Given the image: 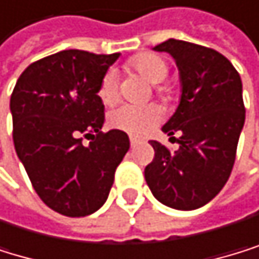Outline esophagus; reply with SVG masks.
Listing matches in <instances>:
<instances>
[{
    "label": "esophagus",
    "mask_w": 259,
    "mask_h": 259,
    "mask_svg": "<svg viewBox=\"0 0 259 259\" xmlns=\"http://www.w3.org/2000/svg\"><path fill=\"white\" fill-rule=\"evenodd\" d=\"M137 143H138V140H137L135 137H131V146H132V148L137 145Z\"/></svg>",
    "instance_id": "34e87169"
}]
</instances>
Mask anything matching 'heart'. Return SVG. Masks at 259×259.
<instances>
[{"instance_id":"1","label":"heart","mask_w":259,"mask_h":259,"mask_svg":"<svg viewBox=\"0 0 259 259\" xmlns=\"http://www.w3.org/2000/svg\"><path fill=\"white\" fill-rule=\"evenodd\" d=\"M128 69L137 72L141 78H145L151 84H159L168 77V64L160 56L151 53L135 56L128 63ZM97 96L102 104L107 107H111L118 102L119 99L118 83L113 72L105 73L104 78L100 80ZM159 119H160V111L154 105H148V107L124 105L111 111L108 116V122L113 128L134 137L146 135L149 131H152L157 125Z\"/></svg>"}]
</instances>
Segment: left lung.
Listing matches in <instances>:
<instances>
[{
  "label": "left lung",
  "instance_id": "1",
  "mask_svg": "<svg viewBox=\"0 0 259 259\" xmlns=\"http://www.w3.org/2000/svg\"><path fill=\"white\" fill-rule=\"evenodd\" d=\"M152 50L171 55L178 66L179 105L162 132L181 137L175 152L151 141L155 155L145 179L162 204L193 210L212 200L231 175L245 122L242 81L230 61L207 47L168 39Z\"/></svg>",
  "mask_w": 259,
  "mask_h": 259
}]
</instances>
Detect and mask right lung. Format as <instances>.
<instances>
[{
  "mask_svg": "<svg viewBox=\"0 0 259 259\" xmlns=\"http://www.w3.org/2000/svg\"><path fill=\"white\" fill-rule=\"evenodd\" d=\"M118 58L58 52L29 64L11 96L15 152L40 200L63 215L84 217L104 206L131 148L125 132H102L97 90ZM81 136L93 138L88 147Z\"/></svg>",
  "mask_w": 259,
  "mask_h": 259,
  "instance_id": "obj_1",
  "label": "right lung"
}]
</instances>
